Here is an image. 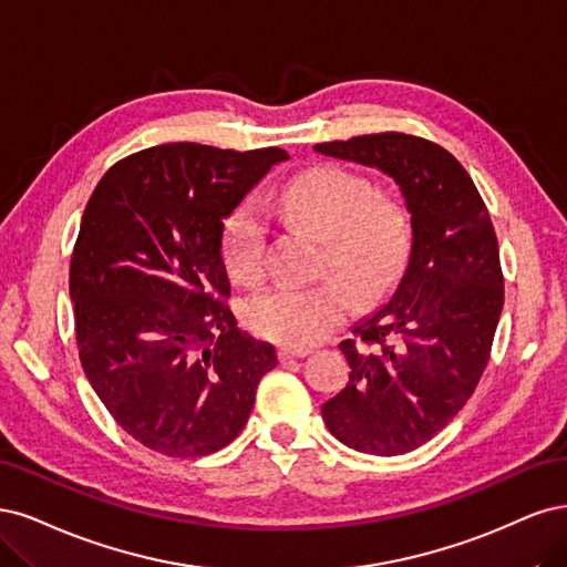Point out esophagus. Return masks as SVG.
Returning <instances> with one entry per match:
<instances>
[{"label":"esophagus","instance_id":"obj_1","mask_svg":"<svg viewBox=\"0 0 567 567\" xmlns=\"http://www.w3.org/2000/svg\"><path fill=\"white\" fill-rule=\"evenodd\" d=\"M308 353H310L308 349H291V346H280L278 358H280L282 362H287V360H299V358H306Z\"/></svg>","mask_w":567,"mask_h":567}]
</instances>
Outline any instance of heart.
Returning a JSON list of instances; mask_svg holds the SVG:
<instances>
[{"mask_svg":"<svg viewBox=\"0 0 567 567\" xmlns=\"http://www.w3.org/2000/svg\"><path fill=\"white\" fill-rule=\"evenodd\" d=\"M280 209L287 221L322 237V270L340 278L313 285H272L245 303L249 330L291 349H306L324 339L353 308L381 301L403 276L410 259L412 230L405 207L391 197H372L362 176L316 164L295 176L280 190ZM266 224L259 205L247 199L224 224V264L235 282L254 285L264 276Z\"/></svg>","mask_w":567,"mask_h":567,"instance_id":"obj_1","label":"heart"}]
</instances>
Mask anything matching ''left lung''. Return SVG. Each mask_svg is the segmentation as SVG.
<instances>
[{
  "label": "left lung",
  "instance_id": "obj_1",
  "mask_svg": "<svg viewBox=\"0 0 567 567\" xmlns=\"http://www.w3.org/2000/svg\"><path fill=\"white\" fill-rule=\"evenodd\" d=\"M393 178L410 212L403 278L339 343L349 383L322 405L330 433L358 452L405 454L443 431L476 391L504 306L497 235L466 169L410 134L316 145Z\"/></svg>",
  "mask_w": 567,
  "mask_h": 567
}]
</instances>
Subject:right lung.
<instances>
[{"instance_id":"right-lung-1","label":"right lung","mask_w":567,"mask_h":567,"mask_svg":"<svg viewBox=\"0 0 567 567\" xmlns=\"http://www.w3.org/2000/svg\"><path fill=\"white\" fill-rule=\"evenodd\" d=\"M289 159L169 143L117 162L89 197L70 261L84 374L134 441L167 456L226 447L278 364L224 299V221Z\"/></svg>"}]
</instances>
